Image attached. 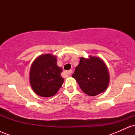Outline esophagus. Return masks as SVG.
I'll list each match as a JSON object with an SVG mask.
<instances>
[{
  "instance_id": "obj_1",
  "label": "esophagus",
  "mask_w": 135,
  "mask_h": 135,
  "mask_svg": "<svg viewBox=\"0 0 135 135\" xmlns=\"http://www.w3.org/2000/svg\"><path fill=\"white\" fill-rule=\"evenodd\" d=\"M72 70H70L66 71V72H65L66 74H67V75H69V76H70V75H71V74H72Z\"/></svg>"
}]
</instances>
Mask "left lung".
I'll return each mask as SVG.
<instances>
[{
    "label": "left lung",
    "instance_id": "obj_1",
    "mask_svg": "<svg viewBox=\"0 0 135 135\" xmlns=\"http://www.w3.org/2000/svg\"><path fill=\"white\" fill-rule=\"evenodd\" d=\"M72 77L75 79L84 93L93 97L107 89L110 75L107 66L100 57H81Z\"/></svg>",
    "mask_w": 135,
    "mask_h": 135
}]
</instances>
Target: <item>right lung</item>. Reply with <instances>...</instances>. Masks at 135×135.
<instances>
[{
	"label": "right lung",
	"mask_w": 135,
	"mask_h": 135,
	"mask_svg": "<svg viewBox=\"0 0 135 135\" xmlns=\"http://www.w3.org/2000/svg\"><path fill=\"white\" fill-rule=\"evenodd\" d=\"M63 70L57 65L56 56L44 54L37 57L31 65L30 83L35 93L42 97L55 95L62 86Z\"/></svg>",
	"instance_id": "add662e5"
}]
</instances>
